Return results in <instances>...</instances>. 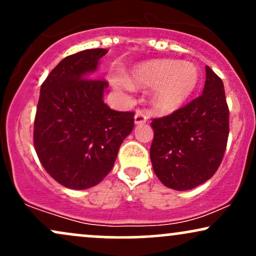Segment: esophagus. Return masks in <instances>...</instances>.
Returning <instances> with one entry per match:
<instances>
[{
    "instance_id": "obj_1",
    "label": "esophagus",
    "mask_w": 256,
    "mask_h": 256,
    "mask_svg": "<svg viewBox=\"0 0 256 256\" xmlns=\"http://www.w3.org/2000/svg\"><path fill=\"white\" fill-rule=\"evenodd\" d=\"M148 120V116L143 110H137L136 114H134V124H144V122Z\"/></svg>"
}]
</instances>
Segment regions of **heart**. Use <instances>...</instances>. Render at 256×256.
I'll list each match as a JSON object with an SVG mask.
<instances>
[{
	"instance_id": "heart-1",
	"label": "heart",
	"mask_w": 256,
	"mask_h": 256,
	"mask_svg": "<svg viewBox=\"0 0 256 256\" xmlns=\"http://www.w3.org/2000/svg\"><path fill=\"white\" fill-rule=\"evenodd\" d=\"M132 84L144 88H155L152 104L161 113L178 110L192 95L200 80L198 66L190 61L156 60L138 64L131 71ZM130 88L128 80H122Z\"/></svg>"
}]
</instances>
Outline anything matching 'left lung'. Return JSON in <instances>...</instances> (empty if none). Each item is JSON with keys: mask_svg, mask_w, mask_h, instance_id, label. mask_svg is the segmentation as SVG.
Here are the masks:
<instances>
[{"mask_svg": "<svg viewBox=\"0 0 256 256\" xmlns=\"http://www.w3.org/2000/svg\"><path fill=\"white\" fill-rule=\"evenodd\" d=\"M150 160L167 188L190 190L204 183L222 164L228 137V107L222 80L206 66L201 96L162 118L152 120Z\"/></svg>", "mask_w": 256, "mask_h": 256, "instance_id": "8db88e82", "label": "left lung"}]
</instances>
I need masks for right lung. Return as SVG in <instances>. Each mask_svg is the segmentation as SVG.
<instances>
[{
  "mask_svg": "<svg viewBox=\"0 0 256 256\" xmlns=\"http://www.w3.org/2000/svg\"><path fill=\"white\" fill-rule=\"evenodd\" d=\"M107 52L88 49L64 58L40 86L34 149L49 176L68 189L98 185L134 128V112L110 110L104 102L108 83L91 77Z\"/></svg>",
  "mask_w": 256,
  "mask_h": 256,
  "instance_id": "right-lung-1",
  "label": "right lung"
}]
</instances>
